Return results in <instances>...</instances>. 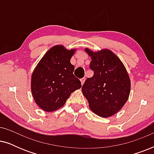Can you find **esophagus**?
Segmentation results:
<instances>
[{
  "instance_id": "obj_1",
  "label": "esophagus",
  "mask_w": 154,
  "mask_h": 154,
  "mask_svg": "<svg viewBox=\"0 0 154 154\" xmlns=\"http://www.w3.org/2000/svg\"><path fill=\"white\" fill-rule=\"evenodd\" d=\"M85 78H83V79H81V82L82 85H83V84H84V83H85Z\"/></svg>"
}]
</instances>
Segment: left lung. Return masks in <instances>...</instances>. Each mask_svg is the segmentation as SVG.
<instances>
[{
	"instance_id": "1",
	"label": "left lung",
	"mask_w": 154,
	"mask_h": 154,
	"mask_svg": "<svg viewBox=\"0 0 154 154\" xmlns=\"http://www.w3.org/2000/svg\"><path fill=\"white\" fill-rule=\"evenodd\" d=\"M90 57L93 76L82 87L89 107L99 116L108 118L122 109L129 97L130 79L119 57L108 49L97 52L85 48Z\"/></svg>"
}]
</instances>
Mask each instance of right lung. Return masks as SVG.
I'll return each instance as SVG.
<instances>
[{"instance_id": "right-lung-1", "label": "right lung", "mask_w": 154, "mask_h": 154, "mask_svg": "<svg viewBox=\"0 0 154 154\" xmlns=\"http://www.w3.org/2000/svg\"><path fill=\"white\" fill-rule=\"evenodd\" d=\"M76 49L67 50L57 45L50 48L38 63L31 75V89L35 102L47 112L64 105L71 94L81 88L73 75L70 60Z\"/></svg>"}]
</instances>
